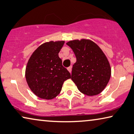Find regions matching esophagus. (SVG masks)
I'll list each match as a JSON object with an SVG mask.
<instances>
[{
    "mask_svg": "<svg viewBox=\"0 0 134 134\" xmlns=\"http://www.w3.org/2000/svg\"><path fill=\"white\" fill-rule=\"evenodd\" d=\"M71 69H72V66L71 65V66H70V67H69L67 68V70H68V71H69L70 73H71Z\"/></svg>",
    "mask_w": 134,
    "mask_h": 134,
    "instance_id": "obj_1",
    "label": "esophagus"
}]
</instances>
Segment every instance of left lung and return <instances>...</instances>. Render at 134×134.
<instances>
[{"mask_svg": "<svg viewBox=\"0 0 134 134\" xmlns=\"http://www.w3.org/2000/svg\"><path fill=\"white\" fill-rule=\"evenodd\" d=\"M66 44L76 57L72 68L71 79L79 91L90 97L100 94L107 85L111 74L104 53L90 39L73 40Z\"/></svg>", "mask_w": 134, "mask_h": 134, "instance_id": "obj_1", "label": "left lung"}]
</instances>
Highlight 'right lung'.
I'll list each match as a JSON object with an SVG mask.
<instances>
[{
  "label": "right lung",
  "mask_w": 134,
  "mask_h": 134,
  "mask_svg": "<svg viewBox=\"0 0 134 134\" xmlns=\"http://www.w3.org/2000/svg\"><path fill=\"white\" fill-rule=\"evenodd\" d=\"M64 42L59 40L42 44L33 52L27 64V83L33 94L40 98H54L60 93L64 82L71 78L58 56Z\"/></svg>",
  "instance_id": "obj_1"
}]
</instances>
